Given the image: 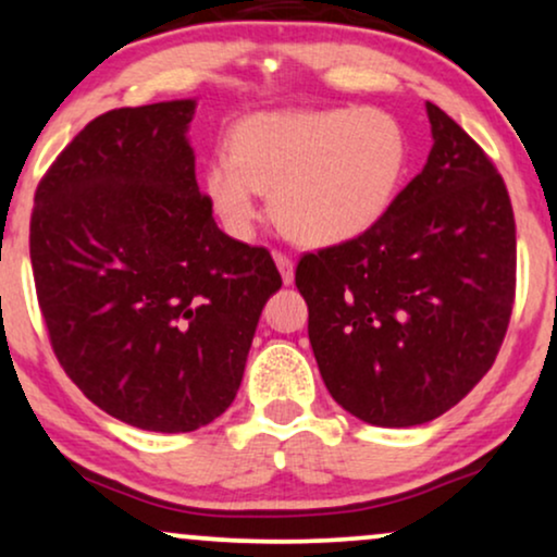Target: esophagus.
Returning <instances> with one entry per match:
<instances>
[{"mask_svg": "<svg viewBox=\"0 0 557 557\" xmlns=\"http://www.w3.org/2000/svg\"><path fill=\"white\" fill-rule=\"evenodd\" d=\"M274 264H277V270H280V274H283V283L285 285H293V280H295V262L287 255H274Z\"/></svg>", "mask_w": 557, "mask_h": 557, "instance_id": "obj_1", "label": "esophagus"}]
</instances>
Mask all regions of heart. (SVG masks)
I'll list each match as a JSON object with an SVG mask.
<instances>
[{
  "mask_svg": "<svg viewBox=\"0 0 557 557\" xmlns=\"http://www.w3.org/2000/svg\"><path fill=\"white\" fill-rule=\"evenodd\" d=\"M408 166L396 117L375 108L274 110L234 125L228 153L206 166V193L234 236L259 218V193L293 242L336 246L377 226Z\"/></svg>",
  "mask_w": 557,
  "mask_h": 557,
  "instance_id": "obj_1",
  "label": "heart"
}]
</instances>
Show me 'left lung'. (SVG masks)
I'll use <instances>...</instances> for the list:
<instances>
[{"mask_svg": "<svg viewBox=\"0 0 557 557\" xmlns=\"http://www.w3.org/2000/svg\"><path fill=\"white\" fill-rule=\"evenodd\" d=\"M434 146L383 221L302 255L295 285L331 398L375 426L426 424L460 404L502 349L517 228L502 174L445 110Z\"/></svg>", "mask_w": 557, "mask_h": 557, "instance_id": "8db88e82", "label": "left lung"}]
</instances>
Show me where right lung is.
<instances>
[{"instance_id": "add662e5", "label": "right lung", "mask_w": 557, "mask_h": 557, "mask_svg": "<svg viewBox=\"0 0 557 557\" xmlns=\"http://www.w3.org/2000/svg\"><path fill=\"white\" fill-rule=\"evenodd\" d=\"M195 100L110 110L35 189L30 262L51 347L91 404L195 432L234 404L264 302V246L218 228L187 140Z\"/></svg>"}]
</instances>
